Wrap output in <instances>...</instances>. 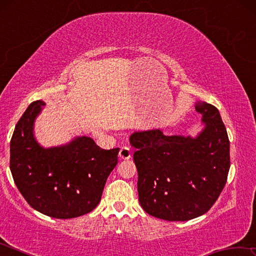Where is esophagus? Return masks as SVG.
I'll return each mask as SVG.
<instances>
[{"instance_id": "esophagus-1", "label": "esophagus", "mask_w": 256, "mask_h": 256, "mask_svg": "<svg viewBox=\"0 0 256 256\" xmlns=\"http://www.w3.org/2000/svg\"><path fill=\"white\" fill-rule=\"evenodd\" d=\"M118 156H120V159H130V158H131V156H132L131 149H130L128 146H122V148H120V150Z\"/></svg>"}]
</instances>
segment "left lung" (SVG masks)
<instances>
[{
	"label": "left lung",
	"instance_id": "1",
	"mask_svg": "<svg viewBox=\"0 0 256 256\" xmlns=\"http://www.w3.org/2000/svg\"><path fill=\"white\" fill-rule=\"evenodd\" d=\"M204 128L196 138L136 132L138 202L156 218L188 222L211 209L226 185L230 156L227 130L216 108L198 102Z\"/></svg>",
	"mask_w": 256,
	"mask_h": 256
}]
</instances>
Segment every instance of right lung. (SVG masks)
I'll use <instances>...</instances> for the list:
<instances>
[{
	"label": "right lung",
	"mask_w": 256,
	"mask_h": 256,
	"mask_svg": "<svg viewBox=\"0 0 256 256\" xmlns=\"http://www.w3.org/2000/svg\"><path fill=\"white\" fill-rule=\"evenodd\" d=\"M44 105L42 100L32 102L16 123L10 142V170L16 188L34 210L58 219L76 218L100 202L120 148L102 149L88 136L42 148L32 130Z\"/></svg>",
	"instance_id": "obj_1"
}]
</instances>
